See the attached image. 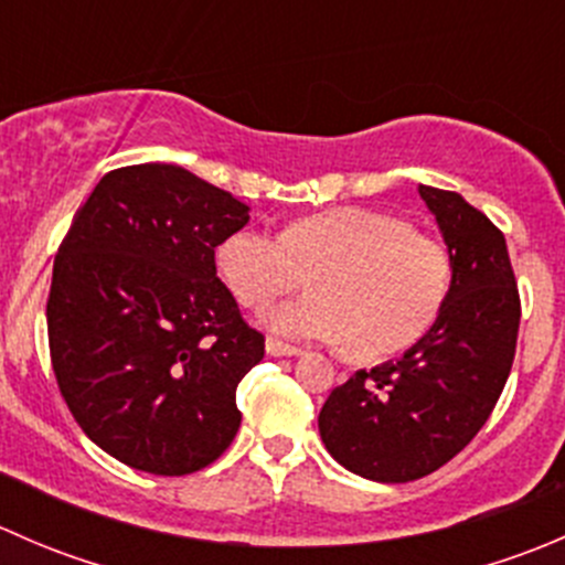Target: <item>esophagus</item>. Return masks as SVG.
Listing matches in <instances>:
<instances>
[{
  "mask_svg": "<svg viewBox=\"0 0 565 565\" xmlns=\"http://www.w3.org/2000/svg\"><path fill=\"white\" fill-rule=\"evenodd\" d=\"M265 350H267V355H273V358L303 355V350H300V347H292V344H287V341H278V339H267Z\"/></svg>",
  "mask_w": 565,
  "mask_h": 565,
  "instance_id": "1",
  "label": "esophagus"
}]
</instances>
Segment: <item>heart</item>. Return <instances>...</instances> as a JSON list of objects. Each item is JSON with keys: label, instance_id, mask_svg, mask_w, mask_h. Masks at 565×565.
<instances>
[{"label": "heart", "instance_id": "1", "mask_svg": "<svg viewBox=\"0 0 565 565\" xmlns=\"http://www.w3.org/2000/svg\"><path fill=\"white\" fill-rule=\"evenodd\" d=\"M218 270L246 309L267 311L303 287L315 295L270 315L295 339L347 341L361 361L396 355L429 330L454 281L451 254L409 221L372 207L319 210L281 237L241 230L218 246Z\"/></svg>", "mask_w": 565, "mask_h": 565}]
</instances>
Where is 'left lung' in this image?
Wrapping results in <instances>:
<instances>
[{
    "label": "left lung",
    "instance_id": "left-lung-1",
    "mask_svg": "<svg viewBox=\"0 0 565 565\" xmlns=\"http://www.w3.org/2000/svg\"><path fill=\"white\" fill-rule=\"evenodd\" d=\"M418 191L451 254L446 306L413 350L352 374L319 413L330 457L383 483L429 476L481 431L511 374L522 317L503 232L459 193Z\"/></svg>",
    "mask_w": 565,
    "mask_h": 565
}]
</instances>
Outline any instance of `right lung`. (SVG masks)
I'll list each match as a JSON object with an SVG mask.
<instances>
[{
	"label": "right lung",
	"instance_id": "add662e5",
	"mask_svg": "<svg viewBox=\"0 0 565 565\" xmlns=\"http://www.w3.org/2000/svg\"><path fill=\"white\" fill-rule=\"evenodd\" d=\"M248 224L230 191L174 163L108 172L54 256L49 352L84 435L134 470L188 476L241 429L237 385L265 358L215 276Z\"/></svg>",
	"mask_w": 565,
	"mask_h": 565
}]
</instances>
